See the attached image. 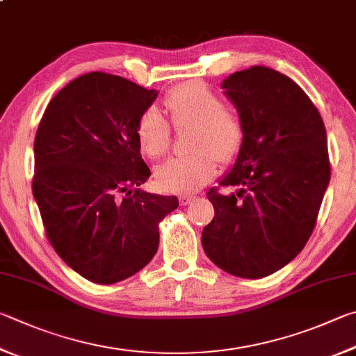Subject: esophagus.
Segmentation results:
<instances>
[{"label": "esophagus", "instance_id": "obj_1", "mask_svg": "<svg viewBox=\"0 0 356 356\" xmlns=\"http://www.w3.org/2000/svg\"><path fill=\"white\" fill-rule=\"evenodd\" d=\"M193 199H195L193 196H180L179 202H180V205H188Z\"/></svg>", "mask_w": 356, "mask_h": 356}]
</instances>
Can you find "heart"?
I'll return each mask as SVG.
<instances>
[{"instance_id": "b5f03b06", "label": "heart", "mask_w": 356, "mask_h": 356, "mask_svg": "<svg viewBox=\"0 0 356 356\" xmlns=\"http://www.w3.org/2000/svg\"><path fill=\"white\" fill-rule=\"evenodd\" d=\"M163 107L176 131L191 127L190 156L166 160L157 166L154 177L163 191L193 193L215 176L218 160L229 163L244 143V122L240 112L222 104L221 96L207 83L190 81L171 88ZM171 124L156 107L138 116L135 138L143 156L152 160L166 154L171 145Z\"/></svg>"}]
</instances>
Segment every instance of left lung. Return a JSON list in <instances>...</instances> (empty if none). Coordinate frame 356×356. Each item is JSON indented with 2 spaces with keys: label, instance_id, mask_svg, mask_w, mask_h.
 Listing matches in <instances>:
<instances>
[{
  "label": "left lung",
  "instance_id": "8db88e82",
  "mask_svg": "<svg viewBox=\"0 0 356 356\" xmlns=\"http://www.w3.org/2000/svg\"><path fill=\"white\" fill-rule=\"evenodd\" d=\"M244 122L236 163L207 193L215 218L205 225L207 257L225 273L261 279L297 257L318 221L330 180L322 116L288 76L268 67L236 71L222 82Z\"/></svg>",
  "mask_w": 356,
  "mask_h": 356
}]
</instances>
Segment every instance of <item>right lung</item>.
<instances>
[{
  "label": "right lung",
  "mask_w": 356,
  "mask_h": 356,
  "mask_svg": "<svg viewBox=\"0 0 356 356\" xmlns=\"http://www.w3.org/2000/svg\"><path fill=\"white\" fill-rule=\"evenodd\" d=\"M121 76L93 71L49 101L34 141L32 193L44 234L83 279L111 285L143 269L159 249V222L176 196L137 186L149 179L135 138L156 99Z\"/></svg>",
  "instance_id": "right-lung-1"
}]
</instances>
